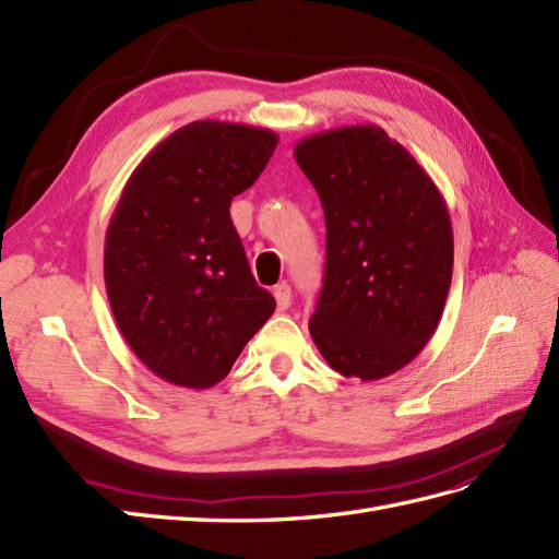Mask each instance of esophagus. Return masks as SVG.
<instances>
[{
    "label": "esophagus",
    "instance_id": "34e87169",
    "mask_svg": "<svg viewBox=\"0 0 559 559\" xmlns=\"http://www.w3.org/2000/svg\"><path fill=\"white\" fill-rule=\"evenodd\" d=\"M274 297H276V307L278 311H285L290 305H293V290L288 283H278L274 288Z\"/></svg>",
    "mask_w": 559,
    "mask_h": 559
}]
</instances>
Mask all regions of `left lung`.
<instances>
[{
    "label": "left lung",
    "mask_w": 559,
    "mask_h": 559,
    "mask_svg": "<svg viewBox=\"0 0 559 559\" xmlns=\"http://www.w3.org/2000/svg\"><path fill=\"white\" fill-rule=\"evenodd\" d=\"M325 214V274L313 345L345 378L380 380L435 335L453 274L449 210L435 181L378 124L295 146Z\"/></svg>",
    "instance_id": "8db88e82"
}]
</instances>
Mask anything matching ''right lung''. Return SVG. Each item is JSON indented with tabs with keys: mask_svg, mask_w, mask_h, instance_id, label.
Here are the masks:
<instances>
[{
	"mask_svg": "<svg viewBox=\"0 0 559 559\" xmlns=\"http://www.w3.org/2000/svg\"><path fill=\"white\" fill-rule=\"evenodd\" d=\"M276 143L260 127L198 120L157 143L124 183L106 231V293L127 345L165 382L217 384L276 309L228 212Z\"/></svg>",
	"mask_w": 559,
	"mask_h": 559,
	"instance_id": "1",
	"label": "right lung"
}]
</instances>
